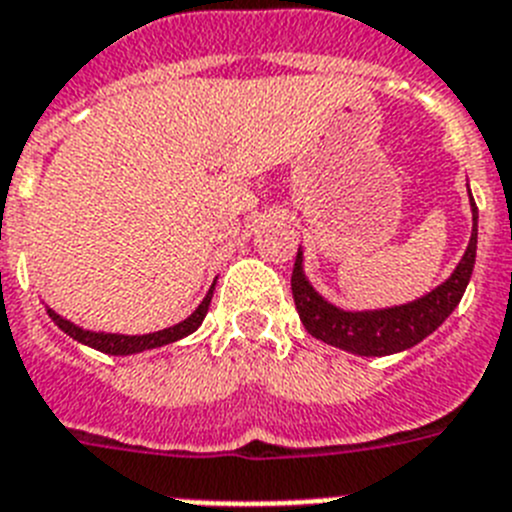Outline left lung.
Returning <instances> with one entry per match:
<instances>
[{
    "mask_svg": "<svg viewBox=\"0 0 512 512\" xmlns=\"http://www.w3.org/2000/svg\"><path fill=\"white\" fill-rule=\"evenodd\" d=\"M477 219V203L471 198V221H474L471 239L451 278L435 291L425 293L422 299L404 306H391V309L342 311L332 306L330 301H324L306 281L304 268H301L304 257L299 250L296 262H293L291 291L306 332L327 342V345H335V348L355 355L402 353V350L425 340L430 332H435L446 322L448 314L459 306L461 296L469 286L474 257H477Z\"/></svg>",
    "mask_w": 512,
    "mask_h": 512,
    "instance_id": "left-lung-1",
    "label": "left lung"
}]
</instances>
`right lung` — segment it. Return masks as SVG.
Returning <instances> with one entry per match:
<instances>
[{
	"label": "right lung",
	"instance_id": "1",
	"mask_svg": "<svg viewBox=\"0 0 512 512\" xmlns=\"http://www.w3.org/2000/svg\"><path fill=\"white\" fill-rule=\"evenodd\" d=\"M211 296H213V286L211 291L206 293V299L201 301V306H198L188 319H182L180 324L167 327V330L149 332V335H108V332L82 330V327H77V324H71L69 319L59 317L53 309H48V317L59 324V330H64L66 335L74 337V340L82 342V345H90V348L108 355H133V353H144V350H151V348H162V345H170V342L182 340V337H188L190 332L198 330V327L203 324V319H206Z\"/></svg>",
	"mask_w": 512,
	"mask_h": 512
}]
</instances>
